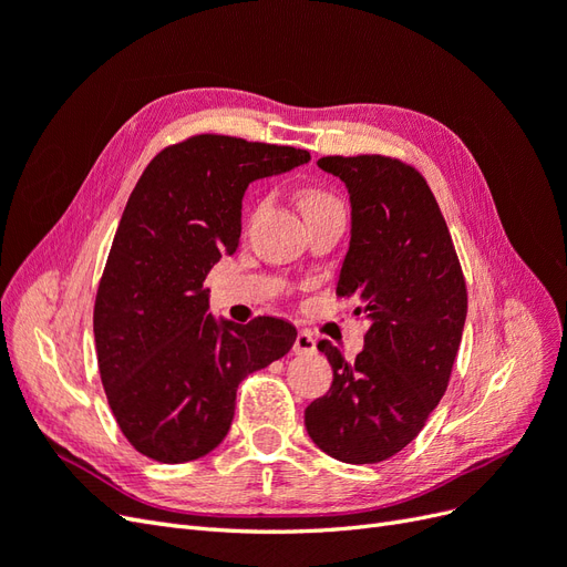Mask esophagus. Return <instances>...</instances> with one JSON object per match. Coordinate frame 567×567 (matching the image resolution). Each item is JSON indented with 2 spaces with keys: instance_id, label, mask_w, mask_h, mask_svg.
<instances>
[{
  "instance_id": "34e87169",
  "label": "esophagus",
  "mask_w": 567,
  "mask_h": 567,
  "mask_svg": "<svg viewBox=\"0 0 567 567\" xmlns=\"http://www.w3.org/2000/svg\"><path fill=\"white\" fill-rule=\"evenodd\" d=\"M293 352H296V354H312V352H317V340L312 338V333L300 331L298 338H296Z\"/></svg>"
}]
</instances>
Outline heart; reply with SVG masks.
I'll return each instance as SVG.
<instances>
[{"mask_svg":"<svg viewBox=\"0 0 567 567\" xmlns=\"http://www.w3.org/2000/svg\"><path fill=\"white\" fill-rule=\"evenodd\" d=\"M329 200H333V198L329 194L319 192V188H305V192L300 194V208L307 210V208H312V205L329 203Z\"/></svg>","mask_w":567,"mask_h":567,"instance_id":"heart-1","label":"heart"}]
</instances>
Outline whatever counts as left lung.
I'll return each mask as SVG.
<instances>
[{"label": "left lung", "instance_id": "1", "mask_svg": "<svg viewBox=\"0 0 567 567\" xmlns=\"http://www.w3.org/2000/svg\"><path fill=\"white\" fill-rule=\"evenodd\" d=\"M317 165L346 182L350 248L336 293L369 319L364 350L348 362L319 342L331 390L305 409L321 452L379 463L404 450L447 390L468 312L466 281L440 205L414 167L385 156H326Z\"/></svg>", "mask_w": 567, "mask_h": 567}]
</instances>
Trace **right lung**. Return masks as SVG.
<instances>
[{
	"instance_id": "1",
	"label": "right lung",
	"mask_w": 567,
	"mask_h": 567,
	"mask_svg": "<svg viewBox=\"0 0 567 567\" xmlns=\"http://www.w3.org/2000/svg\"><path fill=\"white\" fill-rule=\"evenodd\" d=\"M310 163L293 146L196 134L148 163L120 217L94 302L101 383L136 452L184 463L227 437L236 390L296 342V326L215 319L203 288L236 252L250 182Z\"/></svg>"
}]
</instances>
